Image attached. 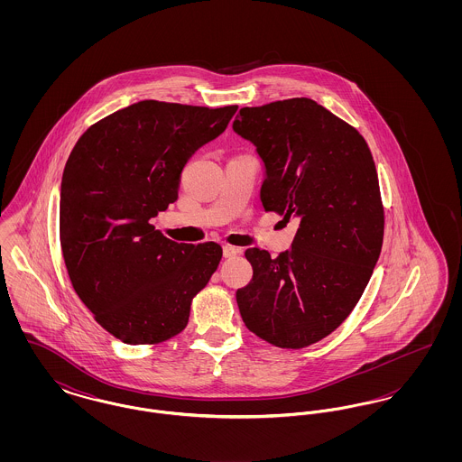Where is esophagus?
I'll return each instance as SVG.
<instances>
[{"label": "esophagus", "instance_id": "obj_1", "mask_svg": "<svg viewBox=\"0 0 462 462\" xmlns=\"http://www.w3.org/2000/svg\"><path fill=\"white\" fill-rule=\"evenodd\" d=\"M242 251L239 247L234 245H223V258H234L237 254H241Z\"/></svg>", "mask_w": 462, "mask_h": 462}]
</instances>
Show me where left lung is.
Returning a JSON list of instances; mask_svg holds the SVG:
<instances>
[{
  "label": "left lung",
  "instance_id": "left-lung-1",
  "mask_svg": "<svg viewBox=\"0 0 462 462\" xmlns=\"http://www.w3.org/2000/svg\"><path fill=\"white\" fill-rule=\"evenodd\" d=\"M263 164L264 211L298 230L272 258L249 247L253 279L237 289L245 328L281 348H305L352 313L379 260L384 215L362 134L310 98L244 107L232 125Z\"/></svg>",
  "mask_w": 462,
  "mask_h": 462
}]
</instances>
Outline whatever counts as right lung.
<instances>
[{
    "label": "right lung",
    "instance_id": "add662e5",
    "mask_svg": "<svg viewBox=\"0 0 462 462\" xmlns=\"http://www.w3.org/2000/svg\"><path fill=\"white\" fill-rule=\"evenodd\" d=\"M236 110L142 100L93 125L67 159V272L95 320L123 343L152 345L185 329L192 298L218 268L217 242L171 241L152 218L175 202L187 161Z\"/></svg>",
    "mask_w": 462,
    "mask_h": 462
}]
</instances>
